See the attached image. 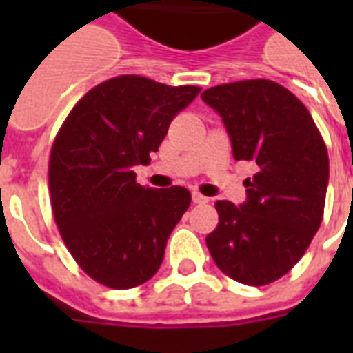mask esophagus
<instances>
[{
  "label": "esophagus",
  "instance_id": "esophagus-1",
  "mask_svg": "<svg viewBox=\"0 0 353 353\" xmlns=\"http://www.w3.org/2000/svg\"><path fill=\"white\" fill-rule=\"evenodd\" d=\"M192 201L198 205H203V203H209V198H207V196H203V194L192 192Z\"/></svg>",
  "mask_w": 353,
  "mask_h": 353
}]
</instances>
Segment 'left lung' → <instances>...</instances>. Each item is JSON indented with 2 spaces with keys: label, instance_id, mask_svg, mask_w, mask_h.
<instances>
[{
  "label": "left lung",
  "instance_id": "obj_1",
  "mask_svg": "<svg viewBox=\"0 0 353 353\" xmlns=\"http://www.w3.org/2000/svg\"><path fill=\"white\" fill-rule=\"evenodd\" d=\"M221 117L232 157L258 166L247 198L218 201L207 236L216 265L236 282L271 284L302 258L323 221L328 152L306 106L271 80H241L203 91Z\"/></svg>",
  "mask_w": 353,
  "mask_h": 353
}]
</instances>
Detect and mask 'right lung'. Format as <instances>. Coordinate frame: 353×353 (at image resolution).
I'll use <instances>...</instances> for the list:
<instances>
[{
    "label": "right lung",
    "instance_id": "add662e5",
    "mask_svg": "<svg viewBox=\"0 0 353 353\" xmlns=\"http://www.w3.org/2000/svg\"><path fill=\"white\" fill-rule=\"evenodd\" d=\"M199 91L115 77L88 91L60 128L49 161L52 214L69 252L97 282L130 290L157 273L190 192L141 187L135 166L148 163Z\"/></svg>",
    "mask_w": 353,
    "mask_h": 353
}]
</instances>
